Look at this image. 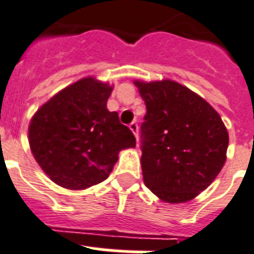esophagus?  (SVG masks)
<instances>
[{
    "label": "esophagus",
    "mask_w": 254,
    "mask_h": 254,
    "mask_svg": "<svg viewBox=\"0 0 254 254\" xmlns=\"http://www.w3.org/2000/svg\"><path fill=\"white\" fill-rule=\"evenodd\" d=\"M129 127H130V130L133 131V134L135 135V138L138 139V125H137V123H135V121L130 123V124H129Z\"/></svg>",
    "instance_id": "esophagus-1"
}]
</instances>
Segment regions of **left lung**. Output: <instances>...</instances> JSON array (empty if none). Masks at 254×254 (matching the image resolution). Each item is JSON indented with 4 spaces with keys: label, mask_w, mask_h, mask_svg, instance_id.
<instances>
[{
    "label": "left lung",
    "mask_w": 254,
    "mask_h": 254,
    "mask_svg": "<svg viewBox=\"0 0 254 254\" xmlns=\"http://www.w3.org/2000/svg\"><path fill=\"white\" fill-rule=\"evenodd\" d=\"M145 100L141 125L142 174L162 201H190L214 181L226 162L228 133L205 99L170 79L135 80Z\"/></svg>",
    "instance_id": "left-lung-1"
}]
</instances>
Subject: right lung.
I'll return each instance as SVG.
<instances>
[{"mask_svg":"<svg viewBox=\"0 0 254 254\" xmlns=\"http://www.w3.org/2000/svg\"><path fill=\"white\" fill-rule=\"evenodd\" d=\"M112 86L87 77L56 94L28 127L31 151L53 183L80 190L102 183L135 137L109 112Z\"/></svg>","mask_w":254,"mask_h":254,"instance_id":"add662e5","label":"right lung"}]
</instances>
